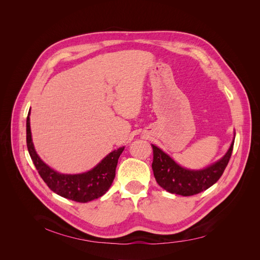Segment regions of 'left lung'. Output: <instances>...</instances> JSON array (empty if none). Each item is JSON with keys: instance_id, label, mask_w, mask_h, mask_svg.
<instances>
[{"instance_id": "8db88e82", "label": "left lung", "mask_w": 260, "mask_h": 260, "mask_svg": "<svg viewBox=\"0 0 260 260\" xmlns=\"http://www.w3.org/2000/svg\"><path fill=\"white\" fill-rule=\"evenodd\" d=\"M234 140L223 158L202 170H188L178 165L157 146L153 150L152 170L157 183L166 191L183 197L198 194L215 184L226 169L233 150Z\"/></svg>"}]
</instances>
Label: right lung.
<instances>
[{"mask_svg": "<svg viewBox=\"0 0 260 260\" xmlns=\"http://www.w3.org/2000/svg\"><path fill=\"white\" fill-rule=\"evenodd\" d=\"M30 114V111H29ZM27 116L26 140L27 147L34 166L47 186L56 194L78 203H88L105 194L111 187L115 175L118 159L124 150L120 147L103 159L92 170L80 175H61L47 166L33 147L30 131V118Z\"/></svg>", "mask_w": 260, "mask_h": 260, "instance_id": "obj_1", "label": "right lung"}]
</instances>
